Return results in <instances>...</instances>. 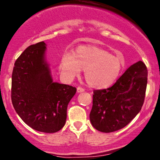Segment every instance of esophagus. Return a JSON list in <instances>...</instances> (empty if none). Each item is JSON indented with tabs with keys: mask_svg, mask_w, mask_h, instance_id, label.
I'll return each mask as SVG.
<instances>
[{
	"mask_svg": "<svg viewBox=\"0 0 160 160\" xmlns=\"http://www.w3.org/2000/svg\"><path fill=\"white\" fill-rule=\"evenodd\" d=\"M77 91H78V92L80 93V92H83L85 90H84V89H82V87H78V89H77Z\"/></svg>",
	"mask_w": 160,
	"mask_h": 160,
	"instance_id": "34e87169",
	"label": "esophagus"
}]
</instances>
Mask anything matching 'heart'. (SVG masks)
Returning a JSON list of instances; mask_svg holds the SVG:
<instances>
[{
	"mask_svg": "<svg viewBox=\"0 0 160 160\" xmlns=\"http://www.w3.org/2000/svg\"><path fill=\"white\" fill-rule=\"evenodd\" d=\"M123 68L124 63L120 58L94 46H81L74 54L65 53L59 63L60 74L65 81L73 80L84 70L86 82L95 89H105L113 85Z\"/></svg>",
	"mask_w": 160,
	"mask_h": 160,
	"instance_id": "b5f03b06",
	"label": "heart"
}]
</instances>
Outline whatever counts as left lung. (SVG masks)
Instances as JSON below:
<instances>
[{"label":"left lung","mask_w":160,"mask_h":160,"mask_svg":"<svg viewBox=\"0 0 160 160\" xmlns=\"http://www.w3.org/2000/svg\"><path fill=\"white\" fill-rule=\"evenodd\" d=\"M148 83L143 62L133 64L111 87L93 92L89 119L92 126L105 133L120 130L140 112Z\"/></svg>","instance_id":"left-lung-1"}]
</instances>
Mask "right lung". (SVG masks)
Listing matches in <instances>:
<instances>
[{"label": "right lung", "mask_w": 160, "mask_h": 160, "mask_svg": "<svg viewBox=\"0 0 160 160\" xmlns=\"http://www.w3.org/2000/svg\"><path fill=\"white\" fill-rule=\"evenodd\" d=\"M43 41L31 45L14 64L11 99L20 118L36 131L54 133L65 126L77 89L53 81Z\"/></svg>", "instance_id": "right-lung-1"}]
</instances>
